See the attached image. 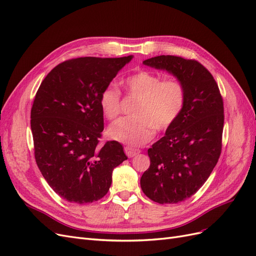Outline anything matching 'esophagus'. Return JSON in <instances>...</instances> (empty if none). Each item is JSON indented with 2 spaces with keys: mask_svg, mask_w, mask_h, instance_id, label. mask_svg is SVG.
I'll use <instances>...</instances> for the list:
<instances>
[{
  "mask_svg": "<svg viewBox=\"0 0 256 256\" xmlns=\"http://www.w3.org/2000/svg\"><path fill=\"white\" fill-rule=\"evenodd\" d=\"M125 152H126V154H127L129 158H132V157L136 156V154H140L141 150H136V148H134V147L127 146V147H125Z\"/></svg>",
  "mask_w": 256,
  "mask_h": 256,
  "instance_id": "esophagus-1",
  "label": "esophagus"
}]
</instances>
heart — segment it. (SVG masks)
<instances>
[{
    "instance_id": "b5f03b06",
    "label": "heart",
    "mask_w": 256,
    "mask_h": 256,
    "mask_svg": "<svg viewBox=\"0 0 256 256\" xmlns=\"http://www.w3.org/2000/svg\"><path fill=\"white\" fill-rule=\"evenodd\" d=\"M131 95L140 98L134 118H124L113 122L108 134L113 140L130 146H141L152 140L154 130L171 127L180 118L184 106L186 90L177 78L162 79L150 72H138L124 80ZM99 104L108 120L120 113V92L110 84L102 90Z\"/></svg>"
}]
</instances>
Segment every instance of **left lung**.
Listing matches in <instances>:
<instances>
[{
  "mask_svg": "<svg viewBox=\"0 0 256 256\" xmlns=\"http://www.w3.org/2000/svg\"><path fill=\"white\" fill-rule=\"evenodd\" d=\"M143 64L173 74L186 90L182 114L148 150L150 166L140 182L154 202L176 204L196 193L218 162L223 100L212 74L194 60L160 56Z\"/></svg>",
  "mask_w": 256,
  "mask_h": 256,
  "instance_id": "8db88e82",
  "label": "left lung"
}]
</instances>
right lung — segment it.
Wrapping results in <instances>:
<instances>
[{"mask_svg": "<svg viewBox=\"0 0 256 256\" xmlns=\"http://www.w3.org/2000/svg\"><path fill=\"white\" fill-rule=\"evenodd\" d=\"M132 56L79 58L54 67L42 82L30 110L36 164L53 191L70 203L102 198L113 170L127 156L116 141L99 146L102 90Z\"/></svg>", "mask_w": 256, "mask_h": 256, "instance_id": "right-lung-1", "label": "right lung"}]
</instances>
